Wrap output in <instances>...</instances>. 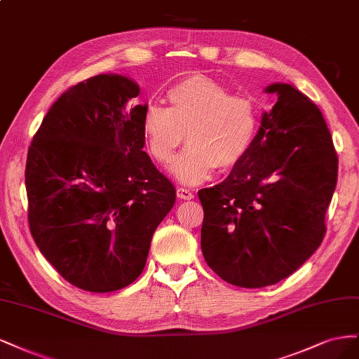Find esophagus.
I'll return each mask as SVG.
<instances>
[{"mask_svg": "<svg viewBox=\"0 0 359 359\" xmlns=\"http://www.w3.org/2000/svg\"><path fill=\"white\" fill-rule=\"evenodd\" d=\"M194 192L187 188H177V198L180 200H192L194 198Z\"/></svg>", "mask_w": 359, "mask_h": 359, "instance_id": "34e87169", "label": "esophagus"}]
</instances>
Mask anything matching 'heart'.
I'll return each instance as SVG.
<instances>
[{
	"mask_svg": "<svg viewBox=\"0 0 359 359\" xmlns=\"http://www.w3.org/2000/svg\"><path fill=\"white\" fill-rule=\"evenodd\" d=\"M168 100L170 109L147 104L142 133L147 154L159 164L170 163L187 133L189 146L170 165L180 183H200L217 165L234 167L249 152L258 130V110L249 97L231 95L216 80L196 74L172 86Z\"/></svg>",
	"mask_w": 359,
	"mask_h": 359,
	"instance_id": "1",
	"label": "heart"
}]
</instances>
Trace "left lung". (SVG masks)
I'll use <instances>...</instances> for the list:
<instances>
[{
	"label": "left lung",
	"instance_id": "1",
	"mask_svg": "<svg viewBox=\"0 0 359 359\" xmlns=\"http://www.w3.org/2000/svg\"><path fill=\"white\" fill-rule=\"evenodd\" d=\"M264 92L277 101L249 152L222 183L198 192L204 259L240 287L274 285L313 255L337 183V155L316 104L289 83Z\"/></svg>",
	"mask_w": 359,
	"mask_h": 359
}]
</instances>
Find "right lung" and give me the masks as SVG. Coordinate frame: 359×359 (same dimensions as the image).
Masks as SVG:
<instances>
[{
  "label": "right lung",
  "instance_id": "obj_1",
  "mask_svg": "<svg viewBox=\"0 0 359 359\" xmlns=\"http://www.w3.org/2000/svg\"><path fill=\"white\" fill-rule=\"evenodd\" d=\"M133 79L98 74L55 101L25 168L28 221L40 252L67 282L113 292L142 274L150 241L176 201L144 152L147 104Z\"/></svg>",
  "mask_w": 359,
  "mask_h": 359
}]
</instances>
